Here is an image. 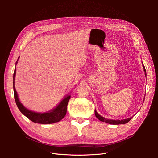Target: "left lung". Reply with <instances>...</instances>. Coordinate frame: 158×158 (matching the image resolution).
<instances>
[{"instance_id":"obj_1","label":"left lung","mask_w":158,"mask_h":158,"mask_svg":"<svg viewBox=\"0 0 158 158\" xmlns=\"http://www.w3.org/2000/svg\"><path fill=\"white\" fill-rule=\"evenodd\" d=\"M143 64V67L144 71H145V76H146V70H145V66H144L143 64ZM144 99H145V98H144ZM95 116H96V117H97L99 120H101V121L104 122H106V123H107L113 124V125H118V124H124V123H127L128 122H129V121L131 120V118H132V117H131V118H127V119L121 120H110V119L105 118L102 117V116L99 115V114L97 113V112L95 110Z\"/></svg>"}]
</instances>
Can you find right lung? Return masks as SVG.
<instances>
[{
    "instance_id": "add662e5",
    "label": "right lung",
    "mask_w": 158,
    "mask_h": 158,
    "mask_svg": "<svg viewBox=\"0 0 158 158\" xmlns=\"http://www.w3.org/2000/svg\"><path fill=\"white\" fill-rule=\"evenodd\" d=\"M17 62H16V64ZM16 75V68L15 69V72L13 73V90H14V97L17 106L20 112L24 114L27 118H28L32 122L37 123L48 124L53 123L60 121L62 120L66 113V109H67V105L70 98V95H66L61 102L56 107L54 110L48 111L47 113H36L34 111H30L25 107L20 102L17 93L15 88V77Z\"/></svg>"
}]
</instances>
